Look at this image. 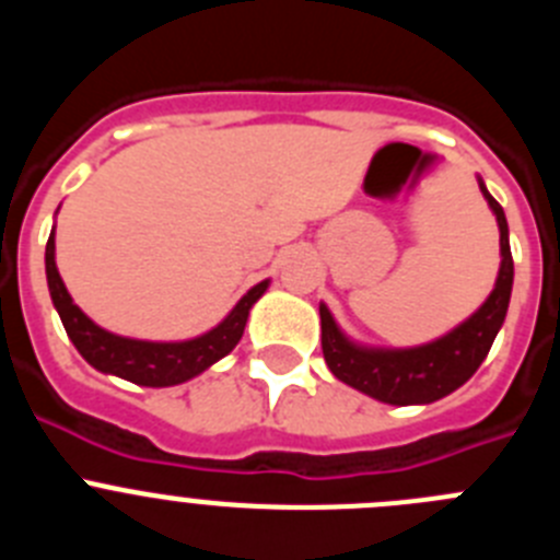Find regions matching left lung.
<instances>
[{"mask_svg":"<svg viewBox=\"0 0 560 560\" xmlns=\"http://www.w3.org/2000/svg\"><path fill=\"white\" fill-rule=\"evenodd\" d=\"M477 182L485 201L497 215L499 257H502L497 283H493L488 300L446 336L427 341V345H415V348H375V345L350 339L339 328L328 305L319 303L325 361H328L330 373L345 381L348 387L359 389L381 404H393V407H423V404H434L463 387L485 361L504 316H508V305H511L513 255L504 210L488 192L485 182Z\"/></svg>","mask_w":560,"mask_h":560,"instance_id":"left-lung-1","label":"left lung"}]
</instances>
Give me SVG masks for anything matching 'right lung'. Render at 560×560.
Wrapping results in <instances>:
<instances>
[{
  "mask_svg": "<svg viewBox=\"0 0 560 560\" xmlns=\"http://www.w3.org/2000/svg\"><path fill=\"white\" fill-rule=\"evenodd\" d=\"M44 266H47V285L52 305H56L69 341L75 345L78 353L101 373L117 375V378H126L131 384H140V387H176V384H185V381L210 370L226 353H232L241 336H244L252 305L266 294L271 283V280H260L257 285H252L237 300L235 308L207 334L182 341H148L101 328L72 303V296H69L56 266V226L49 232Z\"/></svg>",
  "mask_w": 560,
  "mask_h": 560,
  "instance_id": "1",
  "label": "right lung"
}]
</instances>
